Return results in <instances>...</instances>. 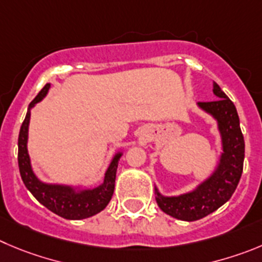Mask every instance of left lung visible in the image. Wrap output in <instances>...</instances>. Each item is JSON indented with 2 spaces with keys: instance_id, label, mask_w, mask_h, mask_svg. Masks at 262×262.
<instances>
[{
  "instance_id": "left-lung-1",
  "label": "left lung",
  "mask_w": 262,
  "mask_h": 262,
  "mask_svg": "<svg viewBox=\"0 0 262 262\" xmlns=\"http://www.w3.org/2000/svg\"><path fill=\"white\" fill-rule=\"evenodd\" d=\"M219 99L199 102L198 106L211 114L219 123L222 155L213 174L191 192L180 196H163L155 189L156 203L163 212L182 221H196L219 209L235 191L243 172L244 138L235 106L221 88L213 82Z\"/></svg>"
}]
</instances>
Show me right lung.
I'll return each mask as SVG.
<instances>
[{
	"label": "right lung",
	"mask_w": 262,
	"mask_h": 262,
	"mask_svg": "<svg viewBox=\"0 0 262 262\" xmlns=\"http://www.w3.org/2000/svg\"><path fill=\"white\" fill-rule=\"evenodd\" d=\"M50 84L41 89L37 97L29 103L26 119L20 126L18 138V164L21 180L31 194L49 211L67 220H82L99 213L107 207L111 200L115 189V178L121 152L116 154L104 174V181L101 186L92 190H77L63 185L43 183L35 176L31 167L27 141H28V125L31 117V108L40 102L48 93Z\"/></svg>",
	"instance_id": "1"
}]
</instances>
